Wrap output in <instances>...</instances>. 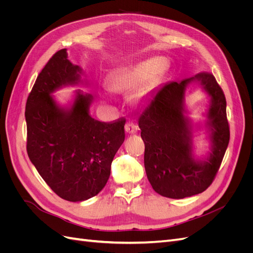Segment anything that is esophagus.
Segmentation results:
<instances>
[{
  "label": "esophagus",
  "mask_w": 253,
  "mask_h": 253,
  "mask_svg": "<svg viewBox=\"0 0 253 253\" xmlns=\"http://www.w3.org/2000/svg\"><path fill=\"white\" fill-rule=\"evenodd\" d=\"M125 129L127 134H134L138 131V126H136L133 122H127L125 126Z\"/></svg>",
  "instance_id": "1"
}]
</instances>
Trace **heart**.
Masks as SVG:
<instances>
[{
    "label": "heart",
    "instance_id": "obj_1",
    "mask_svg": "<svg viewBox=\"0 0 253 253\" xmlns=\"http://www.w3.org/2000/svg\"><path fill=\"white\" fill-rule=\"evenodd\" d=\"M169 59L162 56L151 57L127 70L114 73L106 79V86L115 93H132L154 81L167 71Z\"/></svg>",
    "mask_w": 253,
    "mask_h": 253
}]
</instances>
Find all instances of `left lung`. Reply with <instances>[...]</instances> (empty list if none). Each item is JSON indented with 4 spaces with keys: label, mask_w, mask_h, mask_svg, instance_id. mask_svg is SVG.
Here are the masks:
<instances>
[{
    "label": "left lung",
    "mask_w": 253,
    "mask_h": 253,
    "mask_svg": "<svg viewBox=\"0 0 253 253\" xmlns=\"http://www.w3.org/2000/svg\"><path fill=\"white\" fill-rule=\"evenodd\" d=\"M194 84L210 98L205 119L196 123L187 117L184 102L186 89ZM138 125L145 145V173L156 193L179 200L211 185L230 138L226 98L213 75L201 73L153 90L139 111ZM202 129L209 133L211 152L196 156L194 137Z\"/></svg>",
    "instance_id": "8db88e82"
}]
</instances>
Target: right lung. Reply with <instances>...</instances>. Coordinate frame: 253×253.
Masks as SVG:
<instances>
[{
  "mask_svg": "<svg viewBox=\"0 0 253 253\" xmlns=\"http://www.w3.org/2000/svg\"><path fill=\"white\" fill-rule=\"evenodd\" d=\"M83 74L68 60L66 48L57 51L38 76L25 110L30 162L53 192L74 203L103 189L126 137L124 118L101 122L90 116V94L78 89L68 104L57 101V90L87 85Z\"/></svg>",
  "mask_w": 253,
  "mask_h": 253,
  "instance_id": "right-lung-1",
  "label": "right lung"
}]
</instances>
